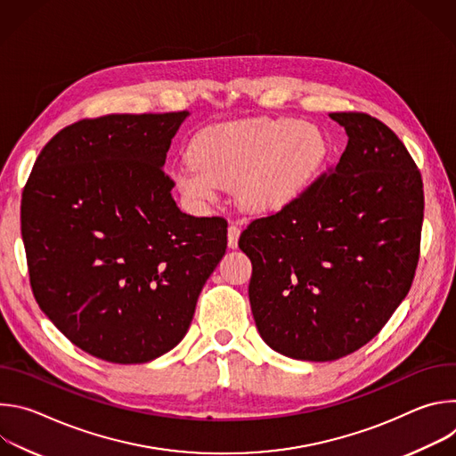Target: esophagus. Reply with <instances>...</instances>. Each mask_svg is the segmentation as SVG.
I'll return each instance as SVG.
<instances>
[{"mask_svg":"<svg viewBox=\"0 0 456 456\" xmlns=\"http://www.w3.org/2000/svg\"><path fill=\"white\" fill-rule=\"evenodd\" d=\"M240 232H241V229H240L236 224H231V225H229V229H227V245H229L231 248H236Z\"/></svg>","mask_w":456,"mask_h":456,"instance_id":"1","label":"esophagus"}]
</instances>
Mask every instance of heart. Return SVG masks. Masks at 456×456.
I'll return each instance as SVG.
<instances>
[{"label":"heart","mask_w":456,"mask_h":456,"mask_svg":"<svg viewBox=\"0 0 456 456\" xmlns=\"http://www.w3.org/2000/svg\"><path fill=\"white\" fill-rule=\"evenodd\" d=\"M324 155L322 132L297 118H256L206 129L191 144V160L175 169L185 199L206 204L220 185H236L252 211H276L297 199Z\"/></svg>","instance_id":"heart-1"}]
</instances>
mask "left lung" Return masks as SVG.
<instances>
[{
  "label": "left lung",
  "instance_id": "8db88e82",
  "mask_svg": "<svg viewBox=\"0 0 456 456\" xmlns=\"http://www.w3.org/2000/svg\"><path fill=\"white\" fill-rule=\"evenodd\" d=\"M330 117L348 135L339 162L240 236L262 339L301 361H336L371 341L410 292L424 191L401 139L361 111Z\"/></svg>",
  "mask_w": 456,
  "mask_h": 456
}]
</instances>
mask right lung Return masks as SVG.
I'll use <instances>...</instances> for the list:
<instances>
[{
	"label": "right lung",
	"instance_id": "right-lung-1",
	"mask_svg": "<svg viewBox=\"0 0 456 456\" xmlns=\"http://www.w3.org/2000/svg\"><path fill=\"white\" fill-rule=\"evenodd\" d=\"M189 111L62 127L21 197L34 297L83 352L141 364L175 348L227 248V220L182 213L164 173Z\"/></svg>",
	"mask_w": 456,
	"mask_h": 456
}]
</instances>
